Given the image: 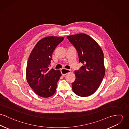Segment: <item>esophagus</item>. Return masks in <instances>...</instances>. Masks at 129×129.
I'll return each mask as SVG.
<instances>
[{"instance_id": "esophagus-1", "label": "esophagus", "mask_w": 129, "mask_h": 129, "mask_svg": "<svg viewBox=\"0 0 129 129\" xmlns=\"http://www.w3.org/2000/svg\"><path fill=\"white\" fill-rule=\"evenodd\" d=\"M60 72H61V74H62V75H66L67 74L71 73V70H69L65 69H62L60 70Z\"/></svg>"}]
</instances>
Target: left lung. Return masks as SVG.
I'll return each mask as SVG.
<instances>
[{"instance_id":"obj_1","label":"left lung","mask_w":129,"mask_h":129,"mask_svg":"<svg viewBox=\"0 0 129 129\" xmlns=\"http://www.w3.org/2000/svg\"><path fill=\"white\" fill-rule=\"evenodd\" d=\"M67 38L77 51L79 62L83 64L79 70L74 71L75 80L72 83V89L79 96H90L97 90L105 75L102 50L95 40L85 34Z\"/></svg>"}]
</instances>
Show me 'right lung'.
Segmentation results:
<instances>
[{
	"mask_svg": "<svg viewBox=\"0 0 129 129\" xmlns=\"http://www.w3.org/2000/svg\"><path fill=\"white\" fill-rule=\"evenodd\" d=\"M63 37H47L40 40L29 56L26 68L27 82L39 96L47 98L55 93L61 75L59 70L50 69L52 54Z\"/></svg>",
	"mask_w": 129,
	"mask_h": 129,
	"instance_id": "1",
	"label": "right lung"
}]
</instances>
